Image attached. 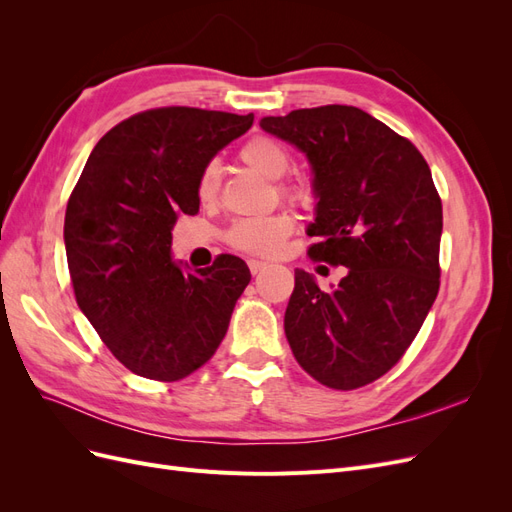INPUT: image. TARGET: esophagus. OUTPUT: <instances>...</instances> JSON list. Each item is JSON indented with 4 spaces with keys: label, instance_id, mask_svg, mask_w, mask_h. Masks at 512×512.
Listing matches in <instances>:
<instances>
[{
    "label": "esophagus",
    "instance_id": "obj_1",
    "mask_svg": "<svg viewBox=\"0 0 512 512\" xmlns=\"http://www.w3.org/2000/svg\"><path fill=\"white\" fill-rule=\"evenodd\" d=\"M247 267H250L252 275H258L260 271L267 269V262H262V260H247Z\"/></svg>",
    "mask_w": 512,
    "mask_h": 512
}]
</instances>
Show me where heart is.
<instances>
[{
    "mask_svg": "<svg viewBox=\"0 0 512 512\" xmlns=\"http://www.w3.org/2000/svg\"><path fill=\"white\" fill-rule=\"evenodd\" d=\"M239 158L254 168L256 173L267 177L271 181L282 179L290 166L292 158L290 151L271 136H254L250 141L243 143L239 149ZM220 192V168L215 162L207 164L198 179V198L203 203H209ZM277 192L288 203L297 207H309L314 203V190L312 185L305 181H284L277 185ZM294 220L286 211H277L271 215H262V218H243L232 224L226 232V241L230 247L252 256H275L282 250L286 239L292 235Z\"/></svg>",
    "mask_w": 512,
    "mask_h": 512,
    "instance_id": "heart-1",
    "label": "heart"
}]
</instances>
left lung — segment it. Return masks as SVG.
<instances>
[{
    "label": "left lung",
    "instance_id": "8db88e82",
    "mask_svg": "<svg viewBox=\"0 0 512 512\" xmlns=\"http://www.w3.org/2000/svg\"><path fill=\"white\" fill-rule=\"evenodd\" d=\"M260 126L314 168L309 258L348 267L331 292L294 271L288 344L320 384L361 389L399 363L438 297L442 200L431 170L406 136L356 106L299 108Z\"/></svg>",
    "mask_w": 512,
    "mask_h": 512
}]
</instances>
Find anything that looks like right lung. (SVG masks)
Instances as JSON below:
<instances>
[{"label": "right lung", "instance_id": "obj_1", "mask_svg": "<svg viewBox=\"0 0 512 512\" xmlns=\"http://www.w3.org/2000/svg\"><path fill=\"white\" fill-rule=\"evenodd\" d=\"M252 123V113L149 108L100 138L74 185L64 224L74 297L136 376L177 382L203 367L252 280L232 254L194 273L170 258L179 215L198 213L203 168Z\"/></svg>", "mask_w": 512, "mask_h": 512}]
</instances>
